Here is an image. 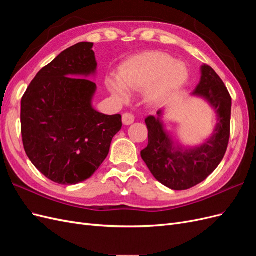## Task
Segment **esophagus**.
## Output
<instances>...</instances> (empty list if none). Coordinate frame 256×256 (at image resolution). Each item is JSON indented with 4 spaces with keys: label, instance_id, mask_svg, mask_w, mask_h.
Returning <instances> with one entry per match:
<instances>
[{
    "label": "esophagus",
    "instance_id": "obj_1",
    "mask_svg": "<svg viewBox=\"0 0 256 256\" xmlns=\"http://www.w3.org/2000/svg\"><path fill=\"white\" fill-rule=\"evenodd\" d=\"M122 122H124V125H126V126H128V125H131V124H132L134 122V116L131 114V113H124L122 114Z\"/></svg>",
    "mask_w": 256,
    "mask_h": 256
}]
</instances>
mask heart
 I'll use <instances>...</instances> for the list:
<instances>
[{"mask_svg": "<svg viewBox=\"0 0 256 256\" xmlns=\"http://www.w3.org/2000/svg\"><path fill=\"white\" fill-rule=\"evenodd\" d=\"M188 79V69L182 62L162 52H150L126 62L120 70V80H108V88L120 102L129 98L128 90H146L150 104H159L180 90Z\"/></svg>", "mask_w": 256, "mask_h": 256, "instance_id": "heart-1", "label": "heart"}]
</instances>
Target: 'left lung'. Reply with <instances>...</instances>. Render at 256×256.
Here are the masks:
<instances>
[{"label":"left lung","instance_id":"left-lung-1","mask_svg":"<svg viewBox=\"0 0 256 256\" xmlns=\"http://www.w3.org/2000/svg\"><path fill=\"white\" fill-rule=\"evenodd\" d=\"M202 76L193 95L205 98L216 110L218 124L212 136L196 148L173 147V142L158 118L148 116V145L141 157L158 182L172 190H187L202 182L220 164L228 150L230 131L232 98L220 76L214 69L202 66Z\"/></svg>","mask_w":256,"mask_h":256}]
</instances>
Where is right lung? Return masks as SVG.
Instances as JSON below:
<instances>
[{
	"mask_svg": "<svg viewBox=\"0 0 256 256\" xmlns=\"http://www.w3.org/2000/svg\"><path fill=\"white\" fill-rule=\"evenodd\" d=\"M92 42H79L40 69L21 99V134L35 168L60 184L86 180L102 166L120 114L92 109L96 84L79 76L95 74Z\"/></svg>",
	"mask_w": 256,
	"mask_h": 256,
	"instance_id": "right-lung-1",
	"label": "right lung"
}]
</instances>
